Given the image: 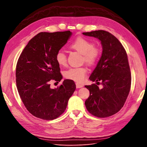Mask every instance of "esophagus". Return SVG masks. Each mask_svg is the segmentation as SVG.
I'll return each mask as SVG.
<instances>
[{
	"instance_id": "1",
	"label": "esophagus",
	"mask_w": 147,
	"mask_h": 147,
	"mask_svg": "<svg viewBox=\"0 0 147 147\" xmlns=\"http://www.w3.org/2000/svg\"><path fill=\"white\" fill-rule=\"evenodd\" d=\"M83 86L82 85V84H80L78 83H76V87L77 88H82Z\"/></svg>"
}]
</instances>
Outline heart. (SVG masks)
I'll return each instance as SVG.
<instances>
[{"label":"heart","mask_w":147,"mask_h":147,"mask_svg":"<svg viewBox=\"0 0 147 147\" xmlns=\"http://www.w3.org/2000/svg\"><path fill=\"white\" fill-rule=\"evenodd\" d=\"M69 47L81 53L83 56L82 60L89 65L96 64L100 56V49L95 46L92 41L83 37H77L70 44ZM55 59L60 66H64L67 64V56L63 50L57 51ZM87 72L88 69L86 67H75L65 71L64 77L76 82L82 83L85 79Z\"/></svg>","instance_id":"b5f03b06"}]
</instances>
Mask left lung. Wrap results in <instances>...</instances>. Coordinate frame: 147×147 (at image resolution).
<instances>
[{"label":"left lung","mask_w":147,"mask_h":147,"mask_svg":"<svg viewBox=\"0 0 147 147\" xmlns=\"http://www.w3.org/2000/svg\"><path fill=\"white\" fill-rule=\"evenodd\" d=\"M83 35L97 38L102 46V53L90 80L102 84L85 86L90 96L85 101L86 109L98 118H106L121 109L131 89V74L125 49L113 35L103 30L83 32Z\"/></svg>","instance_id":"8db88e82"}]
</instances>
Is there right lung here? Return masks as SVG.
<instances>
[{"label":"right lung","mask_w":147,"mask_h":147,"mask_svg":"<svg viewBox=\"0 0 147 147\" xmlns=\"http://www.w3.org/2000/svg\"><path fill=\"white\" fill-rule=\"evenodd\" d=\"M71 34L70 30L40 32L30 39L18 60V91L26 108L35 117L45 120L59 117L76 89L74 82L67 79L57 88H50L52 80L60 82L63 78L55 55Z\"/></svg>","instance_id":"add662e5"}]
</instances>
